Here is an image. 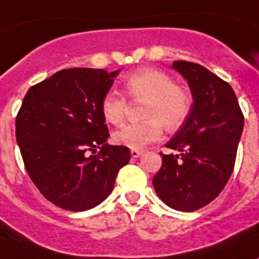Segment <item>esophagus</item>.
Instances as JSON below:
<instances>
[{
	"instance_id": "esophagus-1",
	"label": "esophagus",
	"mask_w": 259,
	"mask_h": 259,
	"mask_svg": "<svg viewBox=\"0 0 259 259\" xmlns=\"http://www.w3.org/2000/svg\"><path fill=\"white\" fill-rule=\"evenodd\" d=\"M141 154H143V152H141L140 149H132V151H130L132 158H139V156H141Z\"/></svg>"
}]
</instances>
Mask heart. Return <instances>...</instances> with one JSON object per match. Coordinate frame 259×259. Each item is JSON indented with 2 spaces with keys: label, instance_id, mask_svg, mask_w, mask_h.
I'll use <instances>...</instances> for the list:
<instances>
[{
  "label": "heart",
  "instance_id": "obj_1",
  "mask_svg": "<svg viewBox=\"0 0 259 259\" xmlns=\"http://www.w3.org/2000/svg\"><path fill=\"white\" fill-rule=\"evenodd\" d=\"M124 91L136 103H145L144 123H130L114 133V141L132 149L144 148L163 137L166 129L176 130L187 120L192 99L183 86L156 68H141L124 81ZM127 112V100L115 91L105 93L101 101V114L111 124L118 126Z\"/></svg>",
  "mask_w": 259,
  "mask_h": 259
}]
</instances>
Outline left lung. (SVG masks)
Wrapping results in <instances>:
<instances>
[{
  "instance_id": "8db88e82",
  "label": "left lung",
  "mask_w": 259,
  "mask_h": 259,
  "mask_svg": "<svg viewBox=\"0 0 259 259\" xmlns=\"http://www.w3.org/2000/svg\"><path fill=\"white\" fill-rule=\"evenodd\" d=\"M188 81L193 103L188 118L166 147L155 174V192L168 207L195 211L221 193L231 177L243 132L242 110L228 82L196 63L174 61Z\"/></svg>"
}]
</instances>
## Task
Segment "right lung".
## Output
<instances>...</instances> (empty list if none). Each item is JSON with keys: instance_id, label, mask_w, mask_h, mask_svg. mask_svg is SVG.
Listing matches in <instances>:
<instances>
[{"instance_id": "right-lung-1", "label": "right lung", "mask_w": 259, "mask_h": 259, "mask_svg": "<svg viewBox=\"0 0 259 259\" xmlns=\"http://www.w3.org/2000/svg\"><path fill=\"white\" fill-rule=\"evenodd\" d=\"M119 70L68 68L28 89L16 116V140L28 176L57 207L85 211L114 189L130 160L123 145H108L101 101ZM100 148L97 155L89 150Z\"/></svg>"}]
</instances>
